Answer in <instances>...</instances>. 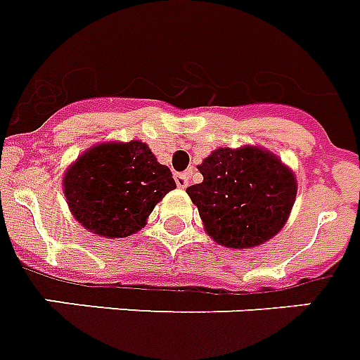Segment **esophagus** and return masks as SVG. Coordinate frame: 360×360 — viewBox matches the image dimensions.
<instances>
[{
    "mask_svg": "<svg viewBox=\"0 0 360 360\" xmlns=\"http://www.w3.org/2000/svg\"><path fill=\"white\" fill-rule=\"evenodd\" d=\"M174 180H176L178 188L186 189L189 186V174H188V172H180V174H176V176H174Z\"/></svg>",
    "mask_w": 360,
    "mask_h": 360,
    "instance_id": "34e87169",
    "label": "esophagus"
}]
</instances>
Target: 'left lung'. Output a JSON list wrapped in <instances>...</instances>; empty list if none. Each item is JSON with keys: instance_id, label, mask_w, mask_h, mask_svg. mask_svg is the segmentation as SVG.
Returning <instances> with one entry per match:
<instances>
[{"instance_id": "1", "label": "left lung", "mask_w": 360, "mask_h": 360, "mask_svg": "<svg viewBox=\"0 0 360 360\" xmlns=\"http://www.w3.org/2000/svg\"><path fill=\"white\" fill-rule=\"evenodd\" d=\"M197 169L202 182L189 186L186 193L215 243L252 249L286 225L297 180L277 154L257 145L225 146L215 148Z\"/></svg>"}]
</instances>
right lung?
<instances>
[{"instance_id":"add662e5","label":"right lung","mask_w":360,"mask_h":360,"mask_svg":"<svg viewBox=\"0 0 360 360\" xmlns=\"http://www.w3.org/2000/svg\"><path fill=\"white\" fill-rule=\"evenodd\" d=\"M176 188L171 169L143 141H103L77 156L63 174V193L83 229L102 238H126Z\"/></svg>"}]
</instances>
